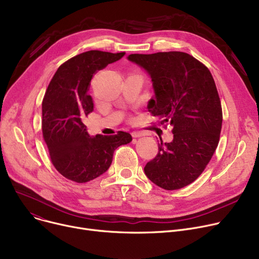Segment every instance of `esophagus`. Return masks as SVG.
Wrapping results in <instances>:
<instances>
[{"label":"esophagus","mask_w":259,"mask_h":259,"mask_svg":"<svg viewBox=\"0 0 259 259\" xmlns=\"http://www.w3.org/2000/svg\"><path fill=\"white\" fill-rule=\"evenodd\" d=\"M131 135H132V138H140V137H142V135H144V133L141 131H133L131 133Z\"/></svg>","instance_id":"obj_1"}]
</instances>
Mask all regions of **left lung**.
I'll use <instances>...</instances> for the list:
<instances>
[{"mask_svg":"<svg viewBox=\"0 0 259 259\" xmlns=\"http://www.w3.org/2000/svg\"><path fill=\"white\" fill-rule=\"evenodd\" d=\"M151 76L154 98L148 110L172 127L173 140L158 144V153L147 162V178L165 190L193 183L206 169L220 142L223 110L208 68L181 51L130 54Z\"/></svg>","mask_w":259,"mask_h":259,"instance_id":"1","label":"left lung"}]
</instances>
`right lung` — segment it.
I'll use <instances>...</instances> for the list:
<instances>
[{"mask_svg":"<svg viewBox=\"0 0 259 259\" xmlns=\"http://www.w3.org/2000/svg\"><path fill=\"white\" fill-rule=\"evenodd\" d=\"M125 56L90 50L62 64L48 85L42 103V131L51 162L63 176L87 183L110 167L114 150L132 141L128 132L90 138L84 119L93 111L88 94L93 74Z\"/></svg>","mask_w":259,"mask_h":259,"instance_id":"1","label":"right lung"}]
</instances>
